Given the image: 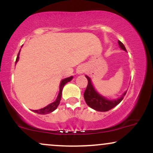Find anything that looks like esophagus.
<instances>
[{
	"mask_svg": "<svg viewBox=\"0 0 153 153\" xmlns=\"http://www.w3.org/2000/svg\"><path fill=\"white\" fill-rule=\"evenodd\" d=\"M77 72H78V74H82V73H84L85 72V68H84V67H79L78 68V70H77Z\"/></svg>",
	"mask_w": 153,
	"mask_h": 153,
	"instance_id": "34e87169",
	"label": "esophagus"
}]
</instances>
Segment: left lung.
<instances>
[{"label":"left lung","mask_w":153,"mask_h":153,"mask_svg":"<svg viewBox=\"0 0 153 153\" xmlns=\"http://www.w3.org/2000/svg\"><path fill=\"white\" fill-rule=\"evenodd\" d=\"M118 43L123 50L127 51L122 42L118 41ZM85 77L88 80V85L83 94L84 99H85L88 106L94 108V110L98 111H109L111 108H113L114 107L118 105L122 101L124 96L127 94V91H126L121 97H119L117 100H112L111 101V100L106 99V98L103 97L102 96H101L95 91L94 88L91 83L90 78L88 76Z\"/></svg>","instance_id":"obj_1"}]
</instances>
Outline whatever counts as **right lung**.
Instances as JSON below:
<instances>
[{
	"label": "right lung",
	"mask_w": 153,
	"mask_h": 153,
	"mask_svg": "<svg viewBox=\"0 0 153 153\" xmlns=\"http://www.w3.org/2000/svg\"><path fill=\"white\" fill-rule=\"evenodd\" d=\"M19 52H20V51H19ZM19 52L18 55H17L16 63L18 62V60H19ZM72 79H73V76L63 79L62 81H61L60 85H59V92L58 96H57V99L55 100V101H54L53 103L49 104L48 106L45 107V108H41V109H39V110H33V111L36 112V113H37V114H50V113H51V112H52L53 111L55 110L56 108H57V107L58 106V105L59 104V102H60L61 97H62V91L63 87L65 86V85L67 82L71 81Z\"/></svg>",
	"instance_id": "add662e5"
}]
</instances>
